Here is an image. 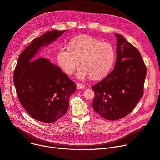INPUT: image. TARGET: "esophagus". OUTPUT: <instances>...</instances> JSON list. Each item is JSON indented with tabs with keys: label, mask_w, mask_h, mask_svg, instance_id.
<instances>
[{
	"label": "esophagus",
	"mask_w": 160,
	"mask_h": 160,
	"mask_svg": "<svg viewBox=\"0 0 160 160\" xmlns=\"http://www.w3.org/2000/svg\"><path fill=\"white\" fill-rule=\"evenodd\" d=\"M77 87L78 89H84L85 88V86L82 84V83H77Z\"/></svg>",
	"instance_id": "1"
}]
</instances>
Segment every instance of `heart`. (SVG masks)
<instances>
[{"instance_id": "obj_1", "label": "heart", "mask_w": 160, "mask_h": 160, "mask_svg": "<svg viewBox=\"0 0 160 160\" xmlns=\"http://www.w3.org/2000/svg\"><path fill=\"white\" fill-rule=\"evenodd\" d=\"M115 51L107 42H101L93 37L82 36L71 41L69 47H63L58 50L59 65L68 74H72L80 64L77 73L78 78L87 76L94 79L102 78L114 63Z\"/></svg>"}]
</instances>
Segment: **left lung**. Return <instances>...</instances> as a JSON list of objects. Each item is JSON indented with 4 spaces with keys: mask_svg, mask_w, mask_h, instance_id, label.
Segmentation results:
<instances>
[{
    "mask_svg": "<svg viewBox=\"0 0 160 160\" xmlns=\"http://www.w3.org/2000/svg\"><path fill=\"white\" fill-rule=\"evenodd\" d=\"M117 39L114 69L97 84L92 104L95 112L107 120L128 115L143 95L147 67L139 50L121 35Z\"/></svg>",
    "mask_w": 160,
    "mask_h": 160,
    "instance_id": "left-lung-1",
    "label": "left lung"
}]
</instances>
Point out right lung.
<instances>
[{
    "instance_id": "right-lung-1",
    "label": "right lung",
    "mask_w": 160,
    "mask_h": 160,
    "mask_svg": "<svg viewBox=\"0 0 160 160\" xmlns=\"http://www.w3.org/2000/svg\"><path fill=\"white\" fill-rule=\"evenodd\" d=\"M65 30H52L34 39L20 54L13 82L21 104L34 119L53 122L68 110L77 86L60 67L44 57L36 58L41 47L52 43Z\"/></svg>"
}]
</instances>
